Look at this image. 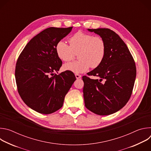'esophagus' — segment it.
Returning a JSON list of instances; mask_svg holds the SVG:
<instances>
[{
    "mask_svg": "<svg viewBox=\"0 0 151 151\" xmlns=\"http://www.w3.org/2000/svg\"><path fill=\"white\" fill-rule=\"evenodd\" d=\"M75 77L76 79H79L81 78V75H80L79 74H75Z\"/></svg>",
    "mask_w": 151,
    "mask_h": 151,
    "instance_id": "obj_1",
    "label": "esophagus"
}]
</instances>
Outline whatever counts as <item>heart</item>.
<instances>
[{
	"label": "heart",
	"mask_w": 151,
	"mask_h": 151,
	"mask_svg": "<svg viewBox=\"0 0 151 151\" xmlns=\"http://www.w3.org/2000/svg\"><path fill=\"white\" fill-rule=\"evenodd\" d=\"M70 46L65 42L59 41L55 47L58 57L64 61H70L75 53L79 60L66 63L64 69L74 73H81L90 67L96 68L102 63L106 53L103 39L99 36L79 32L69 38Z\"/></svg>",
	"instance_id": "b5f03b06"
}]
</instances>
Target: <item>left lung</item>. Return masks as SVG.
Here are the masks:
<instances>
[{
    "label": "left lung",
    "instance_id": "obj_1",
    "mask_svg": "<svg viewBox=\"0 0 151 151\" xmlns=\"http://www.w3.org/2000/svg\"><path fill=\"white\" fill-rule=\"evenodd\" d=\"M104 40L106 53L100 65L83 76L85 106L99 115L114 114L130 99L136 76L134 59L127 46L115 32L109 29H90Z\"/></svg>",
    "mask_w": 151,
    "mask_h": 151
}]
</instances>
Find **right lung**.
Segmentation results:
<instances>
[{
    "instance_id": "right-lung-1",
    "label": "right lung",
    "mask_w": 151,
    "mask_h": 151,
    "mask_svg": "<svg viewBox=\"0 0 151 151\" xmlns=\"http://www.w3.org/2000/svg\"><path fill=\"white\" fill-rule=\"evenodd\" d=\"M72 29L52 27L42 31L29 42L17 60L15 76L18 93L27 106L40 114L60 109L76 80L70 71L54 73L62 65L56 45Z\"/></svg>"
}]
</instances>
